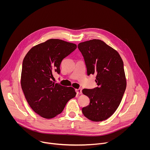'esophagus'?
Masks as SVG:
<instances>
[{"label":"esophagus","instance_id":"esophagus-1","mask_svg":"<svg viewBox=\"0 0 150 150\" xmlns=\"http://www.w3.org/2000/svg\"><path fill=\"white\" fill-rule=\"evenodd\" d=\"M76 92L78 94H82V90L81 89H76Z\"/></svg>","mask_w":150,"mask_h":150}]
</instances>
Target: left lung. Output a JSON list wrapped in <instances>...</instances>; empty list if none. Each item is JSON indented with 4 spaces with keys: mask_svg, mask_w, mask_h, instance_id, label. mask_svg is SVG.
<instances>
[{
    "mask_svg": "<svg viewBox=\"0 0 150 150\" xmlns=\"http://www.w3.org/2000/svg\"><path fill=\"white\" fill-rule=\"evenodd\" d=\"M87 75H96L98 87L83 89L82 93L90 98V104L82 109L83 115L93 122L110 117L117 110L126 88L123 60L119 53L100 40L80 42Z\"/></svg>",
    "mask_w": 150,
    "mask_h": 150,
    "instance_id": "8db88e82",
    "label": "left lung"
}]
</instances>
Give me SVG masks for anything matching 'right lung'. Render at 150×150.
<instances>
[{
	"label": "right lung",
	"instance_id": "1",
	"mask_svg": "<svg viewBox=\"0 0 150 150\" xmlns=\"http://www.w3.org/2000/svg\"><path fill=\"white\" fill-rule=\"evenodd\" d=\"M76 45L59 39H50L33 47L25 55L21 76V88L31 108L42 117L52 119L62 113L68 101L75 97L74 88L51 80L60 73L62 60Z\"/></svg>",
	"mask_w": 150,
	"mask_h": 150
}]
</instances>
